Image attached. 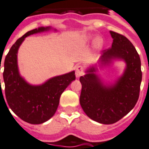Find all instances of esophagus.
I'll use <instances>...</instances> for the list:
<instances>
[{"mask_svg": "<svg viewBox=\"0 0 149 149\" xmlns=\"http://www.w3.org/2000/svg\"><path fill=\"white\" fill-rule=\"evenodd\" d=\"M83 74H84V67L81 65L77 66V68H76V77L78 78Z\"/></svg>", "mask_w": 149, "mask_h": 149, "instance_id": "34e87169", "label": "esophagus"}]
</instances>
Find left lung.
<instances>
[{
    "label": "left lung",
    "mask_w": 149,
    "mask_h": 149,
    "mask_svg": "<svg viewBox=\"0 0 149 149\" xmlns=\"http://www.w3.org/2000/svg\"><path fill=\"white\" fill-rule=\"evenodd\" d=\"M113 43L103 51L102 63H109L113 58L123 59L127 68L123 77L113 86H104L100 82L92 67L81 77L82 84L79 102L89 118L103 124H112L135 107L139 97L142 81L141 61L138 52L127 37L111 31Z\"/></svg>",
    "instance_id": "8db88e82"
}]
</instances>
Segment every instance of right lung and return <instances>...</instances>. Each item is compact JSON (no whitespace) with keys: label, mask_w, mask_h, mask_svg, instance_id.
Instances as JSON below:
<instances>
[{"label":"right lung","mask_w":149,"mask_h":149,"mask_svg":"<svg viewBox=\"0 0 149 149\" xmlns=\"http://www.w3.org/2000/svg\"><path fill=\"white\" fill-rule=\"evenodd\" d=\"M49 29H35L17 39L5 57L3 65L5 96L9 107L20 119L31 124L45 123L53 117L59 104L61 94L76 79L75 72L72 71L51 78L42 86H33L28 84L19 74L17 51L23 40L30 35Z\"/></svg>","instance_id":"1"}]
</instances>
